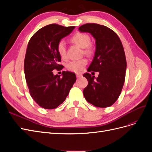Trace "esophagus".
<instances>
[{
	"instance_id": "esophagus-1",
	"label": "esophagus",
	"mask_w": 152,
	"mask_h": 152,
	"mask_svg": "<svg viewBox=\"0 0 152 152\" xmlns=\"http://www.w3.org/2000/svg\"><path fill=\"white\" fill-rule=\"evenodd\" d=\"M76 76L77 78H80L82 77V75L81 74H79V73H77V74H76Z\"/></svg>"
}]
</instances>
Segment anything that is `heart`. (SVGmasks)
I'll return each mask as SVG.
<instances>
[{
    "label": "heart",
    "instance_id": "1",
    "mask_svg": "<svg viewBox=\"0 0 152 152\" xmlns=\"http://www.w3.org/2000/svg\"><path fill=\"white\" fill-rule=\"evenodd\" d=\"M70 41L77 45H79L81 48H83V53L86 56H91L93 53V47L90 44L91 37L90 36L83 32H78L74 35H73ZM57 51L63 59H65L67 58L66 49L65 42L61 40L57 44ZM87 59L83 58L78 60H73L69 62L66 68L68 70L75 72L80 73L84 70V66L87 65Z\"/></svg>",
    "mask_w": 152,
    "mask_h": 152
}]
</instances>
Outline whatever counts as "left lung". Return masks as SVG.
<instances>
[{"mask_svg":"<svg viewBox=\"0 0 152 152\" xmlns=\"http://www.w3.org/2000/svg\"><path fill=\"white\" fill-rule=\"evenodd\" d=\"M79 30L96 39L94 57L87 71L99 72L96 79L89 73L83 75L88 80L84 97L96 107H110L118 98L125 81L127 63L121 39L114 31L99 24L86 23Z\"/></svg>","mask_w":152,"mask_h":152,"instance_id":"obj_1","label":"left lung"}]
</instances>
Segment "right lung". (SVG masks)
<instances>
[{
    "instance_id": "add662e5",
    "label": "right lung",
    "mask_w": 152,
    "mask_h": 152,
    "mask_svg": "<svg viewBox=\"0 0 152 152\" xmlns=\"http://www.w3.org/2000/svg\"><path fill=\"white\" fill-rule=\"evenodd\" d=\"M75 26L50 24L40 28L30 39L27 46L24 70L30 94L37 104L45 109L57 108L65 100L76 81L75 73L63 72V77L54 75L61 70V57L57 44L70 34Z\"/></svg>"
}]
</instances>
